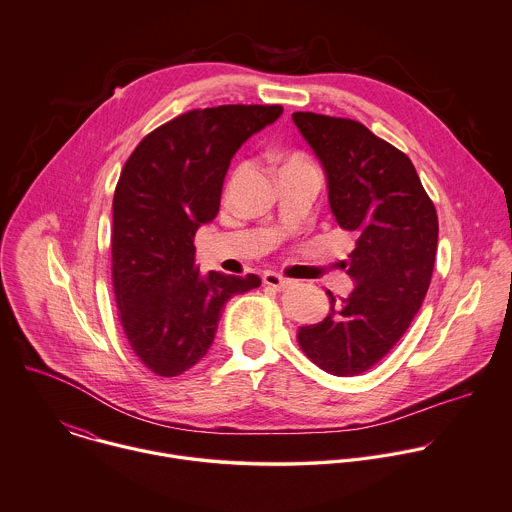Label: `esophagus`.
<instances>
[{"label":"esophagus","mask_w":512,"mask_h":512,"mask_svg":"<svg viewBox=\"0 0 512 512\" xmlns=\"http://www.w3.org/2000/svg\"><path fill=\"white\" fill-rule=\"evenodd\" d=\"M262 280H264V284H266V286L276 288V290L286 288V286L290 284V280H288L284 274H278V272H264Z\"/></svg>","instance_id":"esophagus-1"}]
</instances>
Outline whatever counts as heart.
<instances>
[{
  "mask_svg": "<svg viewBox=\"0 0 512 512\" xmlns=\"http://www.w3.org/2000/svg\"><path fill=\"white\" fill-rule=\"evenodd\" d=\"M300 165H310L304 157H300V155H294V157H288L286 161H284V165H282V169L280 171H284V169H292V167H300Z\"/></svg>",
  "mask_w": 512,
  "mask_h": 512,
  "instance_id": "b5f03b06",
  "label": "heart"
}]
</instances>
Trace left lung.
<instances>
[{
	"mask_svg": "<svg viewBox=\"0 0 512 512\" xmlns=\"http://www.w3.org/2000/svg\"><path fill=\"white\" fill-rule=\"evenodd\" d=\"M328 174L340 228L357 236L347 274L355 288L312 326H300L302 351L334 375L375 365L409 328L429 290L439 220L405 153L365 125L310 111L292 115Z\"/></svg>",
	"mask_w": 512,
	"mask_h": 512,
	"instance_id": "8db88e82",
	"label": "left lung"
}]
</instances>
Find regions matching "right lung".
<instances>
[{
    "instance_id": "right-lung-1",
    "label": "right lung",
    "mask_w": 512,
    "mask_h": 512,
    "mask_svg": "<svg viewBox=\"0 0 512 512\" xmlns=\"http://www.w3.org/2000/svg\"><path fill=\"white\" fill-rule=\"evenodd\" d=\"M282 111L192 109L151 131L121 171L113 196V292L131 349L155 375L176 377L200 361L224 304L260 286L256 274L200 276L194 234L220 208L234 153Z\"/></svg>"
}]
</instances>
